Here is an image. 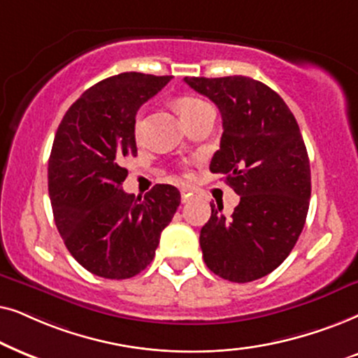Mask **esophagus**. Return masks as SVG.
Instances as JSON below:
<instances>
[{
    "instance_id": "esophagus-1",
    "label": "esophagus",
    "mask_w": 358,
    "mask_h": 358,
    "mask_svg": "<svg viewBox=\"0 0 358 358\" xmlns=\"http://www.w3.org/2000/svg\"><path fill=\"white\" fill-rule=\"evenodd\" d=\"M180 192H182V201L183 203H187L188 199L193 196V189L188 188V187H183L182 189H180Z\"/></svg>"
}]
</instances>
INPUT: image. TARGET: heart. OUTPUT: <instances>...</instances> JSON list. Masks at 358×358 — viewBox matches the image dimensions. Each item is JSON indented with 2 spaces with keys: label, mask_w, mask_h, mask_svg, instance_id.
Returning <instances> with one entry per match:
<instances>
[{
  "label": "heart",
  "mask_w": 358,
  "mask_h": 358,
  "mask_svg": "<svg viewBox=\"0 0 358 358\" xmlns=\"http://www.w3.org/2000/svg\"><path fill=\"white\" fill-rule=\"evenodd\" d=\"M204 106H208V104L204 103V101H201V99L193 98V96H183V98H180L178 101H176V109H178V113H180V116H182L183 122H187L189 117L194 116V114H196L199 109L204 108ZM134 131H136V136H139V132H141V117H137L136 129Z\"/></svg>",
  "instance_id": "heart-1"
}]
</instances>
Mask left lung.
Returning a JSON list of instances; mask_svg holds the SVG:
<instances>
[{
    "mask_svg": "<svg viewBox=\"0 0 358 358\" xmlns=\"http://www.w3.org/2000/svg\"><path fill=\"white\" fill-rule=\"evenodd\" d=\"M185 83L221 111V147L209 170L241 196L231 217L211 204L199 234L204 264L229 282H254L287 259L306 222L311 169L301 131L282 96L249 76Z\"/></svg>",
    "mask_w": 358,
    "mask_h": 358,
    "instance_id": "1",
    "label": "left lung"
}]
</instances>
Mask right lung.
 <instances>
[{"label": "right lung", "instance_id": "obj_1", "mask_svg": "<svg viewBox=\"0 0 358 358\" xmlns=\"http://www.w3.org/2000/svg\"><path fill=\"white\" fill-rule=\"evenodd\" d=\"M171 76L126 71L87 90L69 108L49 159L55 226L73 259L93 275L126 280L154 260L180 192L155 185L127 194L126 157H136V114Z\"/></svg>", "mask_w": 358, "mask_h": 358}]
</instances>
